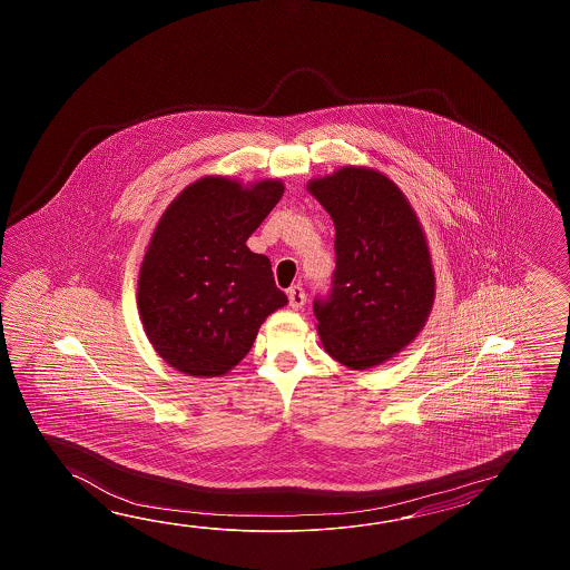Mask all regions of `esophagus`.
I'll return each mask as SVG.
<instances>
[{"instance_id":"obj_1","label":"esophagus","mask_w":570,"mask_h":570,"mask_svg":"<svg viewBox=\"0 0 570 570\" xmlns=\"http://www.w3.org/2000/svg\"><path fill=\"white\" fill-rule=\"evenodd\" d=\"M287 295H289L291 309L299 312L303 305H305V291H303V287H299V285H293V287L287 291Z\"/></svg>"}]
</instances>
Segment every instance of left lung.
I'll list each match as a JSON object with an SVG mask.
<instances>
[{
	"instance_id": "8db88e82",
	"label": "left lung",
	"mask_w": 570,
	"mask_h": 570,
	"mask_svg": "<svg viewBox=\"0 0 570 570\" xmlns=\"http://www.w3.org/2000/svg\"><path fill=\"white\" fill-rule=\"evenodd\" d=\"M307 191L336 226V271L314 303L324 351L352 371L387 363L425 326L436 277L420 218L400 187L371 167L312 179Z\"/></svg>"
}]
</instances>
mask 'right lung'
Masks as SVG:
<instances>
[{
  "mask_svg": "<svg viewBox=\"0 0 570 570\" xmlns=\"http://www.w3.org/2000/svg\"><path fill=\"white\" fill-rule=\"evenodd\" d=\"M279 179L207 175L163 212L138 273V314L158 356L189 376H222L287 305L271 261L246 240L279 204Z\"/></svg>",
  "mask_w": 570,
  "mask_h": 570,
  "instance_id": "right-lung-1",
  "label": "right lung"
}]
</instances>
